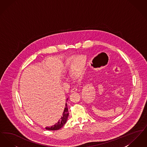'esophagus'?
<instances>
[{"instance_id":"1","label":"esophagus","mask_w":147,"mask_h":147,"mask_svg":"<svg viewBox=\"0 0 147 147\" xmlns=\"http://www.w3.org/2000/svg\"><path fill=\"white\" fill-rule=\"evenodd\" d=\"M77 90H78L77 88H76V87H74V88H73V89H71V92H76V91H77Z\"/></svg>"}]
</instances>
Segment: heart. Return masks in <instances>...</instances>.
Returning a JSON list of instances; mask_svg holds the SVG:
<instances>
[{"mask_svg":"<svg viewBox=\"0 0 147 147\" xmlns=\"http://www.w3.org/2000/svg\"><path fill=\"white\" fill-rule=\"evenodd\" d=\"M67 67L72 70L75 77H79L83 72L85 66V58L83 55L71 56L67 60Z\"/></svg>","mask_w":147,"mask_h":147,"instance_id":"1","label":"heart"}]
</instances>
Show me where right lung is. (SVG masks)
I'll return each mask as SVG.
<instances>
[{"label": "right lung", "instance_id": "add662e5", "mask_svg": "<svg viewBox=\"0 0 147 147\" xmlns=\"http://www.w3.org/2000/svg\"><path fill=\"white\" fill-rule=\"evenodd\" d=\"M69 98H67L66 100V103L65 105L63 110V113H62V117H61L60 119L58 121V122L56 123L55 125H53V126H50V127H46L45 128L47 130H50V131H56V130H58L60 128H61L63 127L65 123H66L67 119L68 117V115H69V112H68V106L67 104V101H68Z\"/></svg>", "mask_w": 147, "mask_h": 147}]
</instances>
